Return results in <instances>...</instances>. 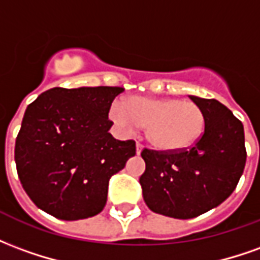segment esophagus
Returning <instances> with one entry per match:
<instances>
[{
	"label": "esophagus",
	"mask_w": 260,
	"mask_h": 260,
	"mask_svg": "<svg viewBox=\"0 0 260 260\" xmlns=\"http://www.w3.org/2000/svg\"><path fill=\"white\" fill-rule=\"evenodd\" d=\"M142 150H143V146L141 143H136V154H141Z\"/></svg>",
	"instance_id": "esophagus-1"
}]
</instances>
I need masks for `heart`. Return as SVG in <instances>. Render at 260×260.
<instances>
[{
	"label": "heart",
	"instance_id": "b5f03b06",
	"mask_svg": "<svg viewBox=\"0 0 260 260\" xmlns=\"http://www.w3.org/2000/svg\"><path fill=\"white\" fill-rule=\"evenodd\" d=\"M108 117L125 134L146 126V138L156 150L177 153L195 146L206 128V114L193 102L173 97L131 96L111 103Z\"/></svg>",
	"mask_w": 260,
	"mask_h": 260
}]
</instances>
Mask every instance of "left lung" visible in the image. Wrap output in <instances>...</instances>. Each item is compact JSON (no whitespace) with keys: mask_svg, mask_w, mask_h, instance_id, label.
Returning a JSON list of instances; mask_svg holds the SVG:
<instances>
[{"mask_svg":"<svg viewBox=\"0 0 260 260\" xmlns=\"http://www.w3.org/2000/svg\"><path fill=\"white\" fill-rule=\"evenodd\" d=\"M206 114V128L191 149L177 153H141L146 170L141 175L147 207L167 217L193 218L229 198L246 161L244 125L214 99L189 96Z\"/></svg>","mask_w":260,"mask_h":260,"instance_id":"left-lung-1","label":"left lung"}]
</instances>
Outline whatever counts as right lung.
<instances>
[{"instance_id": "right-lung-1", "label": "right lung", "mask_w": 260, "mask_h": 260, "mask_svg": "<svg viewBox=\"0 0 260 260\" xmlns=\"http://www.w3.org/2000/svg\"><path fill=\"white\" fill-rule=\"evenodd\" d=\"M118 86L53 87L27 106L15 143L20 184L31 202L59 220L102 212L108 181L136 153L134 141L108 132Z\"/></svg>"}]
</instances>
